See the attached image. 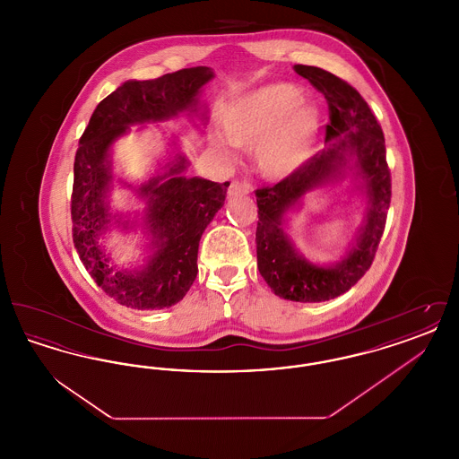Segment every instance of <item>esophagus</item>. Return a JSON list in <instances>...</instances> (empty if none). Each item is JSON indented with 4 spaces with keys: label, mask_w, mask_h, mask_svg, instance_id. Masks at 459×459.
I'll return each instance as SVG.
<instances>
[{
    "label": "esophagus",
    "mask_w": 459,
    "mask_h": 459,
    "mask_svg": "<svg viewBox=\"0 0 459 459\" xmlns=\"http://www.w3.org/2000/svg\"><path fill=\"white\" fill-rule=\"evenodd\" d=\"M251 191L249 182L246 180H232L230 187H229V196H238V195H247Z\"/></svg>",
    "instance_id": "34e87169"
}]
</instances>
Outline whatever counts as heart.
I'll list each match as a JSON object with an SVG mask.
<instances>
[{
    "instance_id": "1",
    "label": "heart",
    "mask_w": 459,
    "mask_h": 459,
    "mask_svg": "<svg viewBox=\"0 0 459 459\" xmlns=\"http://www.w3.org/2000/svg\"><path fill=\"white\" fill-rule=\"evenodd\" d=\"M303 101V91L290 84L258 89L223 113L225 137L238 148H256V165L264 177H287L305 163L322 126L320 111ZM217 146L223 148V143L217 141Z\"/></svg>"
}]
</instances>
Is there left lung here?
<instances>
[{"label":"left lung","mask_w":459,"mask_h":459,"mask_svg":"<svg viewBox=\"0 0 459 459\" xmlns=\"http://www.w3.org/2000/svg\"><path fill=\"white\" fill-rule=\"evenodd\" d=\"M294 68L327 100L328 146L284 180L256 189L260 219L256 227L258 270L277 296L298 303H322L350 290L368 272L391 204V170L385 158L384 132L363 96L324 68ZM351 155L355 158L357 174L364 180L369 197L366 227L348 259L333 267H316L293 251L281 229V217L307 190L340 173L349 164Z\"/></svg>","instance_id":"obj_1"}]
</instances>
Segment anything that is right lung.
Masks as SVG:
<instances>
[{
  "label": "right lung",
  "mask_w": 459,
  "mask_h": 459,
  "mask_svg": "<svg viewBox=\"0 0 459 459\" xmlns=\"http://www.w3.org/2000/svg\"><path fill=\"white\" fill-rule=\"evenodd\" d=\"M213 72L182 68L153 81H129L107 96L91 115L74 161L72 239L89 275L117 303L134 309H161L178 303L197 275L199 239L223 206L229 182L186 178V158L177 156L169 172L139 187L148 196V225L156 251L139 272L113 270L98 246L109 221L108 150L132 124L167 120L180 111H196L197 92ZM166 178L161 185L159 180Z\"/></svg>",
  "instance_id": "obj_1"
}]
</instances>
